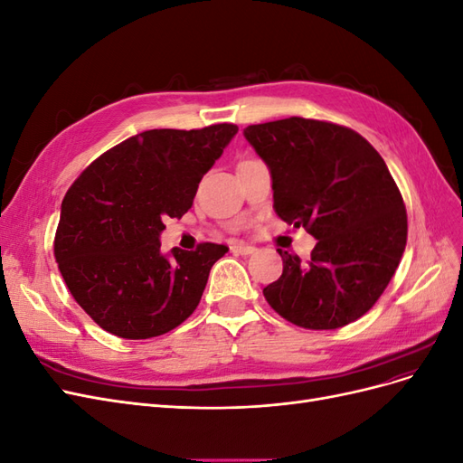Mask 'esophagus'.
<instances>
[{"label":"esophagus","instance_id":"1","mask_svg":"<svg viewBox=\"0 0 463 463\" xmlns=\"http://www.w3.org/2000/svg\"><path fill=\"white\" fill-rule=\"evenodd\" d=\"M230 249H232V253H237V255H250V253H255V250H257L255 245H249V243H243V241H233L230 245Z\"/></svg>","mask_w":463,"mask_h":463}]
</instances>
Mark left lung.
Here are the masks:
<instances>
[{"label":"left lung","instance_id":"obj_1","mask_svg":"<svg viewBox=\"0 0 463 463\" xmlns=\"http://www.w3.org/2000/svg\"><path fill=\"white\" fill-rule=\"evenodd\" d=\"M269 164L276 214L317 241L311 259L282 253L284 270L262 293L291 325L334 330L383 296L408 241V214L373 145L338 123L286 118L243 131Z\"/></svg>","mask_w":463,"mask_h":463}]
</instances>
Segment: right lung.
Returning a JSON list of instances; mask_svg holds the SVG:
<instances>
[{
  "instance_id": "add662e5",
  "label": "right lung",
  "mask_w": 463,
  "mask_h": 463,
  "mask_svg": "<svg viewBox=\"0 0 463 463\" xmlns=\"http://www.w3.org/2000/svg\"><path fill=\"white\" fill-rule=\"evenodd\" d=\"M237 133L233 123L203 129H150L98 156L65 193L53 257L67 289L98 326L146 340L187 320L213 264L228 247L160 253L165 218L193 206L203 175Z\"/></svg>"
}]
</instances>
